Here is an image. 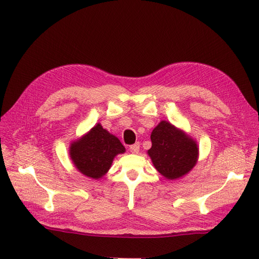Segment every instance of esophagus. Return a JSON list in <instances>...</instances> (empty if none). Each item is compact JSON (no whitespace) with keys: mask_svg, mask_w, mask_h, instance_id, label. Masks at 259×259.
I'll return each mask as SVG.
<instances>
[{"mask_svg":"<svg viewBox=\"0 0 259 259\" xmlns=\"http://www.w3.org/2000/svg\"><path fill=\"white\" fill-rule=\"evenodd\" d=\"M129 150L132 153H138V152H139V150H140V143L137 142L135 144H131Z\"/></svg>","mask_w":259,"mask_h":259,"instance_id":"1","label":"esophagus"}]
</instances>
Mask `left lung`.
<instances>
[{"instance_id":"left-lung-1","label":"left lung","mask_w":259,"mask_h":259,"mask_svg":"<svg viewBox=\"0 0 259 259\" xmlns=\"http://www.w3.org/2000/svg\"><path fill=\"white\" fill-rule=\"evenodd\" d=\"M152 147L148 153L162 176L169 180L183 177L196 163V143L170 122L161 121L151 134Z\"/></svg>"}]
</instances>
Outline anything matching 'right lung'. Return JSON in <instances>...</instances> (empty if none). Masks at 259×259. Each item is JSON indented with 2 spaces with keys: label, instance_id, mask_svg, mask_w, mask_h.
I'll use <instances>...</instances> for the list:
<instances>
[{
  "label": "right lung",
  "instance_id": "add662e5",
  "mask_svg": "<svg viewBox=\"0 0 259 259\" xmlns=\"http://www.w3.org/2000/svg\"><path fill=\"white\" fill-rule=\"evenodd\" d=\"M125 151L118 138L97 124L88 134L71 144L70 158L82 174L100 179L110 169L113 158Z\"/></svg>",
  "mask_w": 259,
  "mask_h": 259
}]
</instances>
